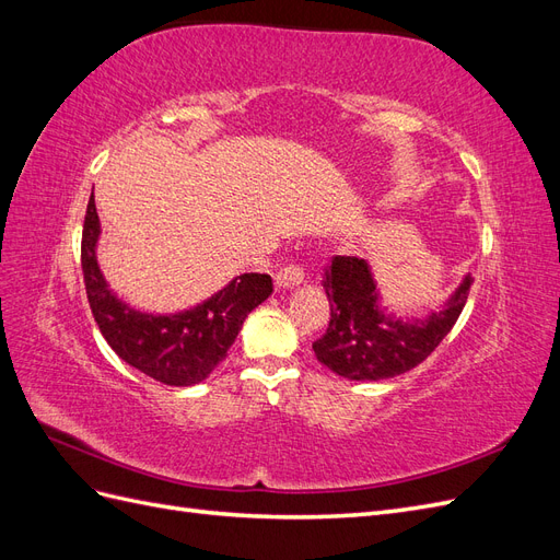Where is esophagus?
<instances>
[{
  "label": "esophagus",
  "instance_id": "esophagus-1",
  "mask_svg": "<svg viewBox=\"0 0 560 560\" xmlns=\"http://www.w3.org/2000/svg\"><path fill=\"white\" fill-rule=\"evenodd\" d=\"M303 280H306V270H303V266L290 264V266H284V268L278 270L276 287H278V290H290V287H296Z\"/></svg>",
  "mask_w": 560,
  "mask_h": 560
}]
</instances>
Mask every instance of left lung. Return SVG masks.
Segmentation results:
<instances>
[{
    "instance_id": "left-lung-1",
    "label": "left lung",
    "mask_w": 560,
    "mask_h": 560,
    "mask_svg": "<svg viewBox=\"0 0 560 560\" xmlns=\"http://www.w3.org/2000/svg\"><path fill=\"white\" fill-rule=\"evenodd\" d=\"M474 278L467 276L446 308L404 322L378 306V290L364 259L331 257L325 268L329 327L313 343L315 358L350 381H383L406 374L444 341L460 317Z\"/></svg>"
}]
</instances>
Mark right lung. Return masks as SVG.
<instances>
[{
    "label": "right lung",
    "instance_id": "right-lung-1",
    "mask_svg": "<svg viewBox=\"0 0 560 560\" xmlns=\"http://www.w3.org/2000/svg\"><path fill=\"white\" fill-rule=\"evenodd\" d=\"M100 219L91 196L81 235V270L93 317L112 350L149 378L165 385H196L226 358L245 317L273 292L266 273H245L200 306L177 315L132 311L116 299L100 273L95 245Z\"/></svg>",
    "mask_w": 560,
    "mask_h": 560
}]
</instances>
